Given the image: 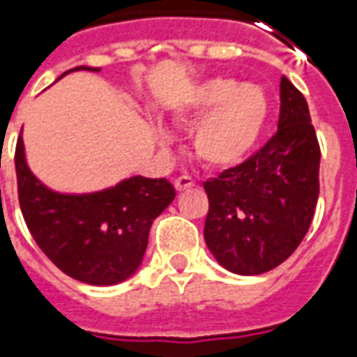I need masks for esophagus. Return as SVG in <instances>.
<instances>
[{
	"label": "esophagus",
	"mask_w": 357,
	"mask_h": 357,
	"mask_svg": "<svg viewBox=\"0 0 357 357\" xmlns=\"http://www.w3.org/2000/svg\"><path fill=\"white\" fill-rule=\"evenodd\" d=\"M195 181L193 178H189V176H179V178L174 179V187H176V191H185L189 187H193Z\"/></svg>",
	"instance_id": "esophagus-1"
}]
</instances>
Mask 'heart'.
I'll return each mask as SVG.
<instances>
[{"instance_id": "b5f03b06", "label": "heart", "mask_w": 357, "mask_h": 357, "mask_svg": "<svg viewBox=\"0 0 357 357\" xmlns=\"http://www.w3.org/2000/svg\"><path fill=\"white\" fill-rule=\"evenodd\" d=\"M269 101L264 89L233 78H210L197 84L172 109L178 124L197 118L191 147L195 156L208 168H231L243 162L262 135L268 120ZM160 143L166 132L156 130Z\"/></svg>"}]
</instances>
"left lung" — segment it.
<instances>
[{
	"mask_svg": "<svg viewBox=\"0 0 357 357\" xmlns=\"http://www.w3.org/2000/svg\"><path fill=\"white\" fill-rule=\"evenodd\" d=\"M319 143L304 95L281 78L277 132L245 162L204 181V241L225 269L260 275L298 248L319 195Z\"/></svg>",
	"mask_w": 357,
	"mask_h": 357,
	"instance_id": "8db88e82",
	"label": "left lung"
}]
</instances>
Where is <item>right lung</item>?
I'll return each mask as SVG.
<instances>
[{
  "label": "right lung",
  "mask_w": 357,
  "mask_h": 357,
  "mask_svg": "<svg viewBox=\"0 0 357 357\" xmlns=\"http://www.w3.org/2000/svg\"><path fill=\"white\" fill-rule=\"evenodd\" d=\"M15 168L20 210L38 247L63 273L99 287L122 283L135 273L151 225L176 197L168 179L143 176L97 193L51 191L28 168L22 137L17 141Z\"/></svg>",
  "instance_id": "add662e5"
}]
</instances>
